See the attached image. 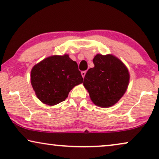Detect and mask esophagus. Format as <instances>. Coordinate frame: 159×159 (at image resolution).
<instances>
[{
  "mask_svg": "<svg viewBox=\"0 0 159 159\" xmlns=\"http://www.w3.org/2000/svg\"><path fill=\"white\" fill-rule=\"evenodd\" d=\"M81 75L82 76V77L84 78V76H85V75H86V71H82L81 72Z\"/></svg>",
  "mask_w": 159,
  "mask_h": 159,
  "instance_id": "34e87169",
  "label": "esophagus"
}]
</instances>
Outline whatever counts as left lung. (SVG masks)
Segmentation results:
<instances>
[{
  "instance_id": "8db88e82",
  "label": "left lung",
  "mask_w": 159,
  "mask_h": 159,
  "mask_svg": "<svg viewBox=\"0 0 159 159\" xmlns=\"http://www.w3.org/2000/svg\"><path fill=\"white\" fill-rule=\"evenodd\" d=\"M93 61L95 66L87 71L83 85L95 105L111 107L127 90L130 77L129 71L120 59L111 54H97Z\"/></svg>"
}]
</instances>
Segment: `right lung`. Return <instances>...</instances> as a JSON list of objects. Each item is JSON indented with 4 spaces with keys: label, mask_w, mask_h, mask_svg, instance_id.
<instances>
[{
    "label": "right lung",
    "mask_w": 159,
    "mask_h": 159,
    "mask_svg": "<svg viewBox=\"0 0 159 159\" xmlns=\"http://www.w3.org/2000/svg\"><path fill=\"white\" fill-rule=\"evenodd\" d=\"M30 77L36 96L48 106L65 101L71 89L83 81L77 62L68 54L51 56L41 61L32 67Z\"/></svg>",
    "instance_id": "add662e5"
}]
</instances>
